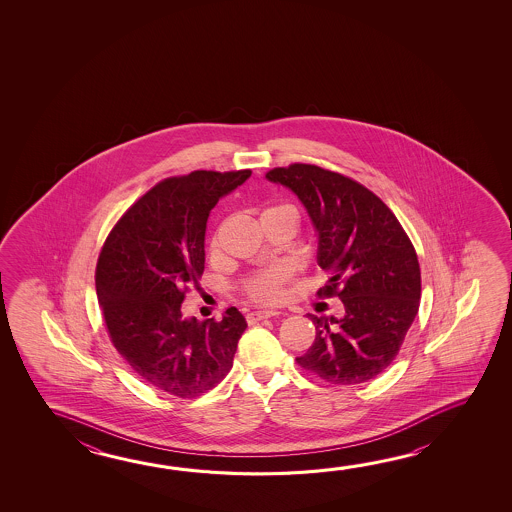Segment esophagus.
Masks as SVG:
<instances>
[{
	"label": "esophagus",
	"mask_w": 512,
	"mask_h": 512,
	"mask_svg": "<svg viewBox=\"0 0 512 512\" xmlns=\"http://www.w3.org/2000/svg\"><path fill=\"white\" fill-rule=\"evenodd\" d=\"M278 311H253V313L248 314L246 316V320L250 323L259 322V320H264V318H271V316H278Z\"/></svg>",
	"instance_id": "1"
}]
</instances>
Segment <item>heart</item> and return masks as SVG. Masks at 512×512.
<instances>
[{
    "label": "heart",
    "instance_id": "b5f03b06",
    "mask_svg": "<svg viewBox=\"0 0 512 512\" xmlns=\"http://www.w3.org/2000/svg\"><path fill=\"white\" fill-rule=\"evenodd\" d=\"M277 207L269 208L266 212L271 210H278ZM291 210V208H289ZM219 250V237H216L212 241V252ZM289 277V271L284 266H277V268L266 269V271H260L255 277L250 278L246 282V293L252 298L253 302H260V304H273L278 302L282 295H284V289L282 284L286 282V278Z\"/></svg>",
    "mask_w": 512,
    "mask_h": 512
}]
</instances>
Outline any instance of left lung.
Returning a JSON list of instances; mask_svg holds the SVG:
<instances>
[{"mask_svg": "<svg viewBox=\"0 0 512 512\" xmlns=\"http://www.w3.org/2000/svg\"><path fill=\"white\" fill-rule=\"evenodd\" d=\"M266 180L304 205L329 271L318 295L340 296L341 318L307 314L311 349L296 361L332 385H358L381 374L403 345L421 300V269L403 226L376 194L316 165L273 169Z\"/></svg>", "mask_w": 512, "mask_h": 512, "instance_id": "left-lung-1", "label": "left lung"}]
</instances>
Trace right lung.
Listing matches in <instances>:
<instances>
[{
  "mask_svg": "<svg viewBox=\"0 0 512 512\" xmlns=\"http://www.w3.org/2000/svg\"><path fill=\"white\" fill-rule=\"evenodd\" d=\"M252 171H196L149 190L111 230L95 286L109 336L127 365L167 394L196 397L234 365L248 323L235 307L221 322L185 318V287L205 269L210 210Z\"/></svg>",
  "mask_w": 512,
  "mask_h": 512,
  "instance_id": "1",
  "label": "right lung"
}]
</instances>
